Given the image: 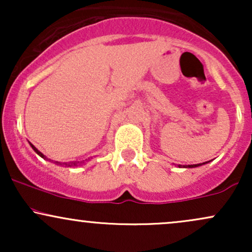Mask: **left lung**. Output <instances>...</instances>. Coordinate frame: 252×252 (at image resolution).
Returning a JSON list of instances; mask_svg holds the SVG:
<instances>
[{
	"instance_id": "left-lung-1",
	"label": "left lung",
	"mask_w": 252,
	"mask_h": 252,
	"mask_svg": "<svg viewBox=\"0 0 252 252\" xmlns=\"http://www.w3.org/2000/svg\"><path fill=\"white\" fill-rule=\"evenodd\" d=\"M207 162H204V163H198V164H189V166H181V164H178L179 168H195V167H199V166H202V164H205Z\"/></svg>"
}]
</instances>
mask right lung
Returning a JSON list of instances; mask_svg holds the SVG:
<instances>
[{"label": "right lung", "instance_id": "right-lung-1", "mask_svg": "<svg viewBox=\"0 0 252 252\" xmlns=\"http://www.w3.org/2000/svg\"><path fill=\"white\" fill-rule=\"evenodd\" d=\"M30 144H31V147H32V148H33V150H34V152L36 153L37 155L41 156V158H45V160H50V158H46V156L43 155L41 152H39V150H37V149L35 148V147H34L33 144H32L31 142H30ZM83 163H85V161H80V162H79V161H73V162H63V163H62V162H58V161H56V164H65V166H67V167H78V166H82Z\"/></svg>", "mask_w": 252, "mask_h": 252}]
</instances>
